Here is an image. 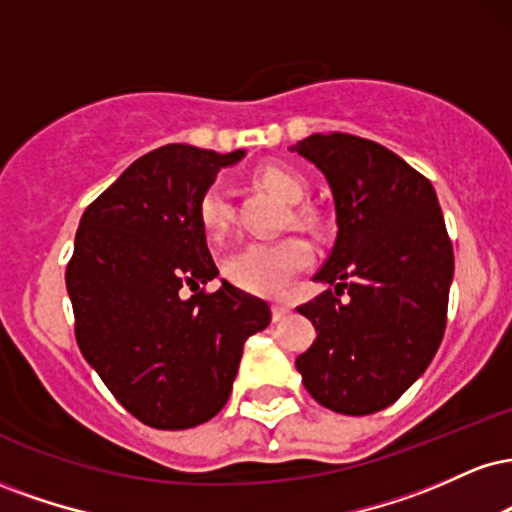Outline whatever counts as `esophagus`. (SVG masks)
<instances>
[{
	"label": "esophagus",
	"mask_w": 512,
	"mask_h": 512,
	"mask_svg": "<svg viewBox=\"0 0 512 512\" xmlns=\"http://www.w3.org/2000/svg\"><path fill=\"white\" fill-rule=\"evenodd\" d=\"M289 313H291V305H289V303H274V305H272V317H274V322H281Z\"/></svg>",
	"instance_id": "esophagus-1"
}]
</instances>
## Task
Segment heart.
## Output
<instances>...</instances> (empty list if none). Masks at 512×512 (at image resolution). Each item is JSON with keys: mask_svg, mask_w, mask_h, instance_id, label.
<instances>
[{"mask_svg": "<svg viewBox=\"0 0 512 512\" xmlns=\"http://www.w3.org/2000/svg\"><path fill=\"white\" fill-rule=\"evenodd\" d=\"M255 180L260 182L267 192L279 197L286 204L303 202L308 192V182L301 173L286 166H262L255 173ZM298 219H305V214H298ZM199 221H202L204 233L211 240L226 238L233 223V197L228 182L216 180L204 190L199 199ZM313 262V250L301 238H281L269 240V243H248L228 257L223 269L228 279L240 289L260 296H276L289 286V281Z\"/></svg>", "mask_w": 512, "mask_h": 512, "instance_id": "obj_1", "label": "heart"}]
</instances>
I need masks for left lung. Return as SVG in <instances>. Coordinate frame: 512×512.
Returning a JSON list of instances; mask_svg holds the SVG:
<instances>
[{
  "mask_svg": "<svg viewBox=\"0 0 512 512\" xmlns=\"http://www.w3.org/2000/svg\"><path fill=\"white\" fill-rule=\"evenodd\" d=\"M291 151L325 175L337 211L334 248L313 276L330 289L298 305L317 337L296 368L322 407L375 414L443 342L455 272L443 211L424 175L370 139L310 134Z\"/></svg>",
  "mask_w": 512,
  "mask_h": 512,
  "instance_id": "1",
  "label": "left lung"
}]
</instances>
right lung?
I'll return each mask as SVG.
<instances>
[{"mask_svg": "<svg viewBox=\"0 0 512 512\" xmlns=\"http://www.w3.org/2000/svg\"><path fill=\"white\" fill-rule=\"evenodd\" d=\"M243 149L168 144L129 166L84 211L67 264L76 342L117 402L151 428L180 431L223 409L243 344L272 310L219 276L199 199ZM195 294L182 299L179 289Z\"/></svg>", "mask_w": 512, "mask_h": 512, "instance_id": "1", "label": "right lung"}]
</instances>
